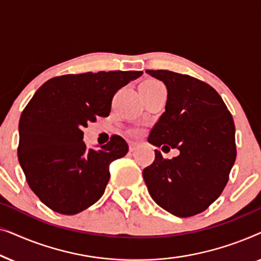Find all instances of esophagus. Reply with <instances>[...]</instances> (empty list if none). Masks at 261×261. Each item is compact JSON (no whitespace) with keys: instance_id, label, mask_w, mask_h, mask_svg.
Masks as SVG:
<instances>
[{"instance_id":"esophagus-1","label":"esophagus","mask_w":261,"mask_h":261,"mask_svg":"<svg viewBox=\"0 0 261 261\" xmlns=\"http://www.w3.org/2000/svg\"><path fill=\"white\" fill-rule=\"evenodd\" d=\"M138 146H139V144H137V142H130V144H129V151L134 152L135 149L138 148Z\"/></svg>"}]
</instances>
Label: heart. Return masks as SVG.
<instances>
[{"label":"heart","instance_id":"obj_1","mask_svg":"<svg viewBox=\"0 0 261 261\" xmlns=\"http://www.w3.org/2000/svg\"><path fill=\"white\" fill-rule=\"evenodd\" d=\"M141 88H145V89H147V90L152 91V90H156V89H159V88H164V84L162 83V82H159L156 80H147L141 84ZM140 130H141L140 128H133V129H130V134L137 135L140 133Z\"/></svg>","mask_w":261,"mask_h":261}]
</instances>
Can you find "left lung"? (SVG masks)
Returning a JSON list of instances; mask_svg holds the SVG:
<instances>
[{"instance_id": "obj_1", "label": "left lung", "mask_w": 261, "mask_h": 261, "mask_svg": "<svg viewBox=\"0 0 261 261\" xmlns=\"http://www.w3.org/2000/svg\"><path fill=\"white\" fill-rule=\"evenodd\" d=\"M146 72L167 88L165 112L147 140L180 153L165 159L155 149L154 162L142 172L145 183L166 212L178 217L197 215L219 198L229 179L237 158L233 116L219 92L204 82L169 70Z\"/></svg>"}]
</instances>
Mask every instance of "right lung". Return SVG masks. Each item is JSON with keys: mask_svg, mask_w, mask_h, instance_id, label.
<instances>
[{"mask_svg": "<svg viewBox=\"0 0 261 261\" xmlns=\"http://www.w3.org/2000/svg\"><path fill=\"white\" fill-rule=\"evenodd\" d=\"M142 71H99L53 77L20 117L17 156L32 191L53 212L74 215L102 197L109 164L128 144L114 134L99 151L87 149L83 129L109 116L114 95Z\"/></svg>", "mask_w": 261, "mask_h": 261, "instance_id": "obj_1", "label": "right lung"}]
</instances>
